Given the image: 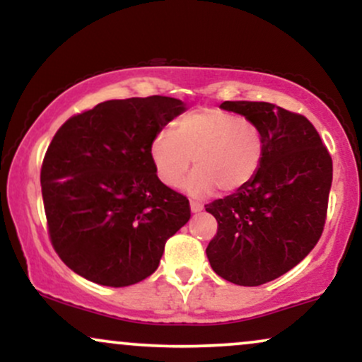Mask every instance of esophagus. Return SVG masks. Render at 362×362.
Returning a JSON list of instances; mask_svg holds the SVG:
<instances>
[{
  "label": "esophagus",
  "mask_w": 362,
  "mask_h": 362,
  "mask_svg": "<svg viewBox=\"0 0 362 362\" xmlns=\"http://www.w3.org/2000/svg\"><path fill=\"white\" fill-rule=\"evenodd\" d=\"M202 209H204V206H202V202H199V201H190V211H192V213H201Z\"/></svg>",
  "instance_id": "34e87169"
}]
</instances>
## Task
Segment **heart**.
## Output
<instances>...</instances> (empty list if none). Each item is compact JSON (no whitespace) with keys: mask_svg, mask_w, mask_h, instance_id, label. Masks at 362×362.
<instances>
[{"mask_svg":"<svg viewBox=\"0 0 362 362\" xmlns=\"http://www.w3.org/2000/svg\"><path fill=\"white\" fill-rule=\"evenodd\" d=\"M153 167L168 187H178L190 165L197 168L187 178L185 189L192 194L242 190L262 167L265 139L250 119L231 112L206 107L182 115L173 132L163 129L153 138Z\"/></svg>","mask_w":362,"mask_h":362,"instance_id":"b5f03b06","label":"heart"}]
</instances>
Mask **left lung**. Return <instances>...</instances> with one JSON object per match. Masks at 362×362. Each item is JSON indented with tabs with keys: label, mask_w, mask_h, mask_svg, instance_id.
<instances>
[{
	"label": "left lung",
	"mask_w": 362,
	"mask_h": 362,
	"mask_svg": "<svg viewBox=\"0 0 362 362\" xmlns=\"http://www.w3.org/2000/svg\"><path fill=\"white\" fill-rule=\"evenodd\" d=\"M221 109L255 122L265 153L250 184L206 204L218 221L206 253L223 279L260 286L300 264L322 236L332 156L305 115L267 102H223Z\"/></svg>",
	"instance_id": "obj_1"
}]
</instances>
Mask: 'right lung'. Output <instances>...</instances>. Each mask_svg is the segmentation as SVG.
I'll return each mask as SVG.
<instances>
[{
  "mask_svg": "<svg viewBox=\"0 0 362 362\" xmlns=\"http://www.w3.org/2000/svg\"><path fill=\"white\" fill-rule=\"evenodd\" d=\"M184 110L160 95L107 100L57 129L40 184L49 238L71 271L112 288L156 271L190 204L158 178L149 148Z\"/></svg>",
  "mask_w": 362,
  "mask_h": 362,
  "instance_id": "right-lung-1",
  "label": "right lung"
}]
</instances>
